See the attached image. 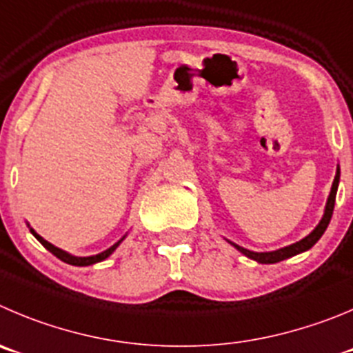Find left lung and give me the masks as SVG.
<instances>
[{
	"label": "left lung",
	"mask_w": 353,
	"mask_h": 353,
	"mask_svg": "<svg viewBox=\"0 0 353 353\" xmlns=\"http://www.w3.org/2000/svg\"><path fill=\"white\" fill-rule=\"evenodd\" d=\"M338 184H340V167L336 169V176L334 181H332V186H331V192H329L327 196V202H325V209H324V216L322 219L319 221V225L312 230L305 239H301L299 242L291 243L288 247H282V249H276V251H270V252H254V251H249L245 247H240L236 243H233L232 240H228L233 247H235L236 251L242 252L243 256L247 258L254 259V261L261 263V265H273V263H279V261H284V259L292 258L296 254H301V252L308 251L315 243L319 242L322 235H324L325 228H327L329 221H331V216H332V210H334V200H336V192H338Z\"/></svg>",
	"instance_id": "8db88e82"
}]
</instances>
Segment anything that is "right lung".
I'll use <instances>...</instances> for the list:
<instances>
[{
	"mask_svg": "<svg viewBox=\"0 0 353 353\" xmlns=\"http://www.w3.org/2000/svg\"><path fill=\"white\" fill-rule=\"evenodd\" d=\"M29 232H31L32 235H34L36 239L39 240V243H41V245L45 247L47 251H50L52 254L57 256V258L61 259V261L68 263V265H72V266H90V265H95V263H99V261H104V259L110 258V256L113 254L114 251H117V247L120 245V243L125 240V236H127V235H123L120 240H118L117 243H113V245H111L110 249L99 252V254H95V256H72V254H69V252H65V251H62V249H59V247H55L54 243H50V242H48V240L43 239L41 235H38V233H36L34 230L31 228V226H29Z\"/></svg>",
	"mask_w": 353,
	"mask_h": 353,
	"instance_id": "add662e5",
	"label": "right lung"
}]
</instances>
